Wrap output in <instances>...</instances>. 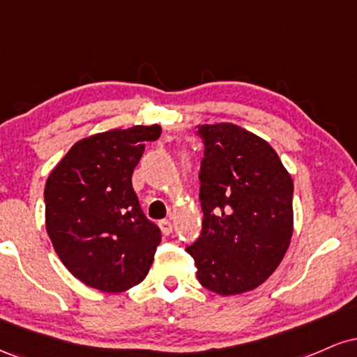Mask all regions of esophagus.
I'll list each match as a JSON object with an SVG mask.
<instances>
[{
	"label": "esophagus",
	"instance_id": "obj_1",
	"mask_svg": "<svg viewBox=\"0 0 357 357\" xmlns=\"http://www.w3.org/2000/svg\"><path fill=\"white\" fill-rule=\"evenodd\" d=\"M159 228H161V231L165 233V235H169V233L173 231V223H171L169 220H161L159 221Z\"/></svg>",
	"mask_w": 357,
	"mask_h": 357
}]
</instances>
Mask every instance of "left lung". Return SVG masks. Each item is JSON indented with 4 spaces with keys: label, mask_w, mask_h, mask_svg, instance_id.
Returning <instances> with one entry per match:
<instances>
[{
    "label": "left lung",
    "mask_w": 357,
    "mask_h": 357,
    "mask_svg": "<svg viewBox=\"0 0 357 357\" xmlns=\"http://www.w3.org/2000/svg\"><path fill=\"white\" fill-rule=\"evenodd\" d=\"M203 228L186 248L199 284L236 296L264 284L280 265L294 231V183L273 147L243 127H198Z\"/></svg>",
    "instance_id": "left-lung-1"
}]
</instances>
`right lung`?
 <instances>
[{"instance_id": "1", "label": "right lung", "mask_w": 357, "mask_h": 357, "mask_svg": "<svg viewBox=\"0 0 357 357\" xmlns=\"http://www.w3.org/2000/svg\"><path fill=\"white\" fill-rule=\"evenodd\" d=\"M161 126L112 129L82 139L45 184V225L73 277L102 292H124L144 280L161 230L146 218L132 173Z\"/></svg>"}]
</instances>
